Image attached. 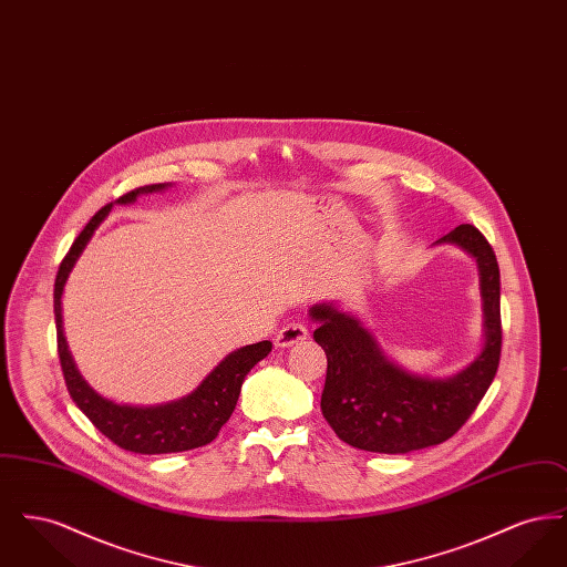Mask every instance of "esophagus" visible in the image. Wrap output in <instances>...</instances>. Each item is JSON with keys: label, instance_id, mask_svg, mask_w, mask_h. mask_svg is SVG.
<instances>
[{"label": "esophagus", "instance_id": "1", "mask_svg": "<svg viewBox=\"0 0 567 567\" xmlns=\"http://www.w3.org/2000/svg\"><path fill=\"white\" fill-rule=\"evenodd\" d=\"M308 336V327L299 319H291L289 323L285 324L278 333H276V347L287 349L291 344H296L299 340H306Z\"/></svg>", "mask_w": 567, "mask_h": 567}]
</instances>
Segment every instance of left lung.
Instances as JSON below:
<instances>
[{
	"label": "left lung",
	"instance_id": "obj_1",
	"mask_svg": "<svg viewBox=\"0 0 567 567\" xmlns=\"http://www.w3.org/2000/svg\"><path fill=\"white\" fill-rule=\"evenodd\" d=\"M437 243L458 244L481 270L485 347L457 377H412L393 365L361 323L333 306H315V340L327 354L321 410L336 435L370 453H410L446 442L465 425L497 374L502 354L499 266L474 225H458Z\"/></svg>",
	"mask_w": 567,
	"mask_h": 567
}]
</instances>
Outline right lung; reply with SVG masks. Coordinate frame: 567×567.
I'll return each mask as SVG.
<instances>
[{
	"label": "right lung",
	"instance_id": "obj_1",
	"mask_svg": "<svg viewBox=\"0 0 567 567\" xmlns=\"http://www.w3.org/2000/svg\"><path fill=\"white\" fill-rule=\"evenodd\" d=\"M167 185H146L130 190L118 197V204L134 202L140 193H155L165 189ZM112 204H106L102 210L86 223L81 236L70 246L63 257L56 278H54V323H56V352L61 361V372L65 378V386L70 398L84 412V416L112 440L116 446L140 453V455H165L190 451L215 440L220 427L229 421L234 408L238 404V395L243 389L246 374L271 351L270 340L244 347L227 354L208 378L187 398L172 404L155 405V408H134L118 405L100 398L89 384L82 380L63 338L61 329V293L70 270L74 268L82 248L97 229V225L106 218Z\"/></svg>",
	"mask_w": 567,
	"mask_h": 567
}]
</instances>
